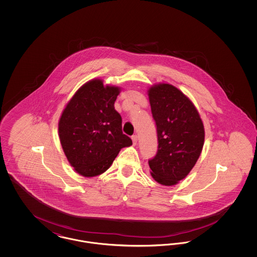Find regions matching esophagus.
<instances>
[{
	"mask_svg": "<svg viewBox=\"0 0 257 257\" xmlns=\"http://www.w3.org/2000/svg\"><path fill=\"white\" fill-rule=\"evenodd\" d=\"M132 141H133V145L136 146L137 145V143H138V137H137V135H134V136H132Z\"/></svg>",
	"mask_w": 257,
	"mask_h": 257,
	"instance_id": "34e87169",
	"label": "esophagus"
}]
</instances>
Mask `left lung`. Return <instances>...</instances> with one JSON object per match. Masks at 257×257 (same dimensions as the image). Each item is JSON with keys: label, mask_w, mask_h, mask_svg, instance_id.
<instances>
[{"label": "left lung", "mask_w": 257, "mask_h": 257, "mask_svg": "<svg viewBox=\"0 0 257 257\" xmlns=\"http://www.w3.org/2000/svg\"><path fill=\"white\" fill-rule=\"evenodd\" d=\"M157 126L158 151L149 160L150 174L164 186H173L195 167L204 145V126L196 106L181 90L159 83L147 90Z\"/></svg>", "instance_id": "8db88e82"}]
</instances>
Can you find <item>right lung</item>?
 <instances>
[{
	"label": "right lung",
	"mask_w": 257,
	"mask_h": 257,
	"mask_svg": "<svg viewBox=\"0 0 257 257\" xmlns=\"http://www.w3.org/2000/svg\"><path fill=\"white\" fill-rule=\"evenodd\" d=\"M121 88L92 79L67 102L59 120V137L70 166L85 177L107 171L132 140L122 133V119L114 110Z\"/></svg>",
	"instance_id": "right-lung-1"
}]
</instances>
